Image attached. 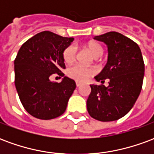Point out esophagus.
Returning a JSON list of instances; mask_svg holds the SVG:
<instances>
[{"instance_id":"obj_1","label":"esophagus","mask_w":154,"mask_h":154,"mask_svg":"<svg viewBox=\"0 0 154 154\" xmlns=\"http://www.w3.org/2000/svg\"><path fill=\"white\" fill-rule=\"evenodd\" d=\"M76 85H77V87H79L81 86V84L79 83V82H77V83H76Z\"/></svg>"}]
</instances>
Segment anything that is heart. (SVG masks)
<instances>
[{
    "label": "heart",
    "instance_id": "heart-1",
    "mask_svg": "<svg viewBox=\"0 0 154 154\" xmlns=\"http://www.w3.org/2000/svg\"><path fill=\"white\" fill-rule=\"evenodd\" d=\"M85 48L94 58H98L101 57V55L103 54V48L98 42L96 41L89 42ZM76 54H77V48L72 45L65 48L63 52L64 62L67 64L72 63L76 58ZM93 74L94 70L92 68L82 67L80 65H75L67 70L68 77L78 82H85L88 79V77L92 76Z\"/></svg>",
    "mask_w": 154,
    "mask_h": 154
}]
</instances>
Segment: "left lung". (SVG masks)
<instances>
[{
  "label": "left lung",
  "instance_id": "8db88e82",
  "mask_svg": "<svg viewBox=\"0 0 154 154\" xmlns=\"http://www.w3.org/2000/svg\"><path fill=\"white\" fill-rule=\"evenodd\" d=\"M108 48L106 66L95 80L109 85H90L87 111L92 118L107 122L122 118L132 109L138 99L144 76L142 53L135 42L118 32L95 36Z\"/></svg>",
  "mask_w": 154,
  "mask_h": 154
}]
</instances>
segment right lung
Returning <instances> with one entry per match:
<instances>
[{
  "label": "right lung",
  "mask_w": 154,
  "mask_h": 154,
  "mask_svg": "<svg viewBox=\"0 0 154 154\" xmlns=\"http://www.w3.org/2000/svg\"><path fill=\"white\" fill-rule=\"evenodd\" d=\"M72 41L53 32H40L23 44L15 57V88L25 110L37 119H54L66 110L76 82L64 77L57 84L49 77L55 73L64 76L63 52Z\"/></svg>",
  "instance_id": "obj_1"
}]
</instances>
